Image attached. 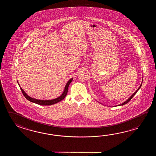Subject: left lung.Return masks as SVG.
Masks as SVG:
<instances>
[{
	"instance_id": "left-lung-1",
	"label": "left lung",
	"mask_w": 156,
	"mask_h": 156,
	"mask_svg": "<svg viewBox=\"0 0 156 156\" xmlns=\"http://www.w3.org/2000/svg\"><path fill=\"white\" fill-rule=\"evenodd\" d=\"M142 83H141V85H140V86H139V88H138V89L136 90V92H135V93H134V94H133L132 95V96H130V97L129 98V99H128L126 100V101H125V102H124V103H122V104H120V105H119V106H120V105H124V104H126V103H128V102H129V101L130 100H131V99H132L133 97V96H134V95H135V94H136V93H137V91H138V90H139V89H140V87H141V86H142Z\"/></svg>"
}]
</instances>
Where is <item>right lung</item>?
<instances>
[{"label":"right lung","mask_w":156,"mask_h":156,"mask_svg":"<svg viewBox=\"0 0 156 156\" xmlns=\"http://www.w3.org/2000/svg\"><path fill=\"white\" fill-rule=\"evenodd\" d=\"M73 80V78L69 80V81L67 83L66 85L65 86V89L63 91V93L62 94V95L61 96L57 98L56 99H54L52 100H38L36 99H34L33 98H31L30 96H28L26 93L24 92L23 90L20 87V85L19 84V83L18 82V83L19 85V86L20 87V90L22 91V92L23 93L24 96H25V98H26L28 100L30 101V102H32V103H36L37 104H38V105H53L55 104L56 103H58L61 101V100L65 98V96H66L67 93L68 92V88H69V85L70 84V83L72 82Z\"/></svg>","instance_id":"1"}]
</instances>
